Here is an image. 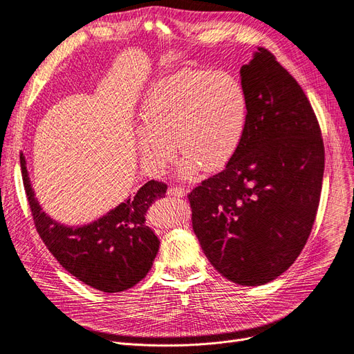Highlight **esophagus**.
Wrapping results in <instances>:
<instances>
[{"mask_svg": "<svg viewBox=\"0 0 354 354\" xmlns=\"http://www.w3.org/2000/svg\"><path fill=\"white\" fill-rule=\"evenodd\" d=\"M185 189L184 188H180V187H170L169 189H167V195H170V197H185Z\"/></svg>", "mask_w": 354, "mask_h": 354, "instance_id": "obj_1", "label": "esophagus"}]
</instances>
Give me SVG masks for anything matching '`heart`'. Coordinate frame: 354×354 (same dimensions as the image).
Masks as SVG:
<instances>
[{
  "label": "heart",
  "instance_id": "b5f03b06",
  "mask_svg": "<svg viewBox=\"0 0 354 354\" xmlns=\"http://www.w3.org/2000/svg\"><path fill=\"white\" fill-rule=\"evenodd\" d=\"M248 116L246 91L233 74L182 68L159 78L144 97L138 151L144 165L157 174L172 162L174 147L184 157L180 175L185 179L201 167L217 172L236 156Z\"/></svg>",
  "mask_w": 354,
  "mask_h": 354
}]
</instances>
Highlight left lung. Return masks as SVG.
Instances as JSON below:
<instances>
[{"instance_id": "1", "label": "left lung", "mask_w": 354, "mask_h": 354, "mask_svg": "<svg viewBox=\"0 0 354 354\" xmlns=\"http://www.w3.org/2000/svg\"><path fill=\"white\" fill-rule=\"evenodd\" d=\"M250 116L233 160L188 194L192 229L212 266L241 286L289 268L315 221L324 141L305 91L266 48L242 65Z\"/></svg>"}]
</instances>
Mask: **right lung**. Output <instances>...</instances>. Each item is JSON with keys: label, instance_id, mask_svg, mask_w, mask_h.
<instances>
[{"label": "right lung", "instance_id": "right-lung-1", "mask_svg": "<svg viewBox=\"0 0 354 354\" xmlns=\"http://www.w3.org/2000/svg\"><path fill=\"white\" fill-rule=\"evenodd\" d=\"M23 185L35 227L49 252L75 279L104 293H118L147 276L159 252V239L146 226L149 207L163 198L167 185L149 180L134 198L121 203L108 214L78 227L52 220L39 205L20 154Z\"/></svg>", "mask_w": 354, "mask_h": 354}]
</instances>
